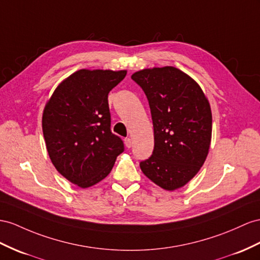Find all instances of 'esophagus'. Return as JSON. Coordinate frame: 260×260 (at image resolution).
I'll return each instance as SVG.
<instances>
[{"instance_id": "esophagus-1", "label": "esophagus", "mask_w": 260, "mask_h": 260, "mask_svg": "<svg viewBox=\"0 0 260 260\" xmlns=\"http://www.w3.org/2000/svg\"><path fill=\"white\" fill-rule=\"evenodd\" d=\"M124 143H125V146H126V147H127V148H131L132 147V139L131 138H125L124 139Z\"/></svg>"}]
</instances>
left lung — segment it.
I'll return each instance as SVG.
<instances>
[{
  "label": "left lung",
  "instance_id": "left-lung-1",
  "mask_svg": "<svg viewBox=\"0 0 260 260\" xmlns=\"http://www.w3.org/2000/svg\"><path fill=\"white\" fill-rule=\"evenodd\" d=\"M132 79L147 96L155 146L141 161L144 175L172 191L193 178L208 156L212 113L208 99L193 79L175 67L144 69Z\"/></svg>",
  "mask_w": 260,
  "mask_h": 260
}]
</instances>
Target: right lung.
<instances>
[{
  "label": "right lung",
  "instance_id": "right-lung-1",
  "mask_svg": "<svg viewBox=\"0 0 260 260\" xmlns=\"http://www.w3.org/2000/svg\"><path fill=\"white\" fill-rule=\"evenodd\" d=\"M125 76V70H79L45 106L43 133L51 162L79 187L103 180L124 151L122 138L111 132L108 95Z\"/></svg>",
  "mask_w": 260,
  "mask_h": 260
}]
</instances>
